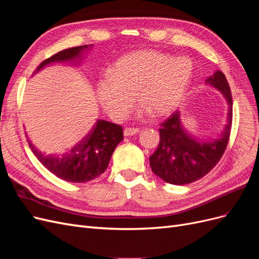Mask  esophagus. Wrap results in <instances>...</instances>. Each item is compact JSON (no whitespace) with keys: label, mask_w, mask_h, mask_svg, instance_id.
I'll return each mask as SVG.
<instances>
[{"label":"esophagus","mask_w":259,"mask_h":259,"mask_svg":"<svg viewBox=\"0 0 259 259\" xmlns=\"http://www.w3.org/2000/svg\"><path fill=\"white\" fill-rule=\"evenodd\" d=\"M140 131L139 128H135V127H127L124 130V136H133L138 134Z\"/></svg>","instance_id":"1"}]
</instances>
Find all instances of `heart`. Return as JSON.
I'll return each instance as SVG.
<instances>
[{"label":"heart","mask_w":259,"mask_h":259,"mask_svg":"<svg viewBox=\"0 0 259 259\" xmlns=\"http://www.w3.org/2000/svg\"><path fill=\"white\" fill-rule=\"evenodd\" d=\"M190 58L174 57L155 50H139L124 55L114 62L110 75L96 83V95L106 111L123 119L135 103H142L138 115L153 113L164 117L183 104L193 79Z\"/></svg>","instance_id":"heart-1"}]
</instances>
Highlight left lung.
<instances>
[{
	"mask_svg": "<svg viewBox=\"0 0 259 259\" xmlns=\"http://www.w3.org/2000/svg\"><path fill=\"white\" fill-rule=\"evenodd\" d=\"M205 84L222 93L227 105L224 130L215 139L199 140L188 133L176 111L161 124L160 143L150 156L153 173L171 185H187L205 176L223 156L228 145L232 124V96L228 81L221 70L206 77Z\"/></svg>",
	"mask_w": 259,
	"mask_h": 259,
	"instance_id": "1",
	"label": "left lung"
}]
</instances>
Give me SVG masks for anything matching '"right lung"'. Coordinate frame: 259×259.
<instances>
[{"mask_svg":"<svg viewBox=\"0 0 259 259\" xmlns=\"http://www.w3.org/2000/svg\"><path fill=\"white\" fill-rule=\"evenodd\" d=\"M93 45H83L55 54L37 67V71L53 64L71 62L80 65L86 51ZM123 140L120 125L98 119L79 143L62 154H45L29 142L31 150L43 165L58 178L69 183H86L107 169L116 146Z\"/></svg>","mask_w":259,"mask_h":259,"instance_id":"right-lung-1","label":"right lung"}]
</instances>
